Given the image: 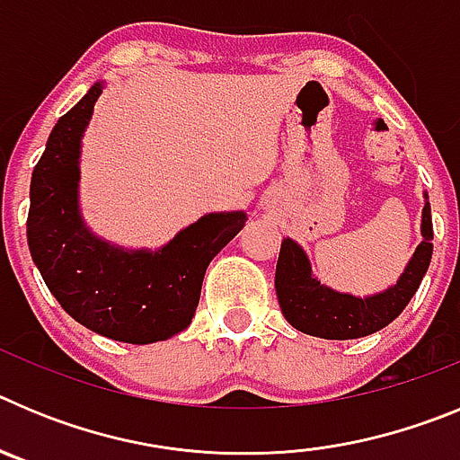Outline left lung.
I'll return each mask as SVG.
<instances>
[{"instance_id": "1", "label": "left lung", "mask_w": 460, "mask_h": 460, "mask_svg": "<svg viewBox=\"0 0 460 460\" xmlns=\"http://www.w3.org/2000/svg\"><path fill=\"white\" fill-rule=\"evenodd\" d=\"M433 255V223L429 193L421 209V243L414 249L403 274L387 290L355 296L332 290L313 276L308 255L295 239L280 242L276 262V296L288 323L308 336L329 341L361 339L376 334L401 315L420 288Z\"/></svg>"}]
</instances>
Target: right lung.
<instances>
[{"instance_id": "right-lung-1", "label": "right lung", "mask_w": 460, "mask_h": 460, "mask_svg": "<svg viewBox=\"0 0 460 460\" xmlns=\"http://www.w3.org/2000/svg\"><path fill=\"white\" fill-rule=\"evenodd\" d=\"M101 92L103 83H93L48 137L31 172L27 243L48 290L75 323L121 343H156L189 327L207 267L246 214H205L158 251L96 237L80 214L78 189L83 136Z\"/></svg>"}]
</instances>
